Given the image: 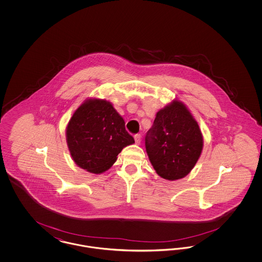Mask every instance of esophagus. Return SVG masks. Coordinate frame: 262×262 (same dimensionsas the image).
I'll return each mask as SVG.
<instances>
[{
  "mask_svg": "<svg viewBox=\"0 0 262 262\" xmlns=\"http://www.w3.org/2000/svg\"><path fill=\"white\" fill-rule=\"evenodd\" d=\"M135 140H136V143L139 144L140 143V140H141V136L140 135H136L135 136Z\"/></svg>",
  "mask_w": 262,
  "mask_h": 262,
  "instance_id": "esophagus-1",
  "label": "esophagus"
}]
</instances>
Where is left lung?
<instances>
[{
	"label": "left lung",
	"instance_id": "obj_1",
	"mask_svg": "<svg viewBox=\"0 0 262 262\" xmlns=\"http://www.w3.org/2000/svg\"><path fill=\"white\" fill-rule=\"evenodd\" d=\"M145 147L151 165L163 179L176 181L190 173L201 155L203 137L182 101L174 99L156 113Z\"/></svg>",
	"mask_w": 262,
	"mask_h": 262
}]
</instances>
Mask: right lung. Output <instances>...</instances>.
Instances as JSON below:
<instances>
[{
	"label": "right lung",
	"instance_id": "1",
	"mask_svg": "<svg viewBox=\"0 0 262 262\" xmlns=\"http://www.w3.org/2000/svg\"><path fill=\"white\" fill-rule=\"evenodd\" d=\"M66 139L74 162L93 174L110 169L118 154L135 143L112 103L98 98L84 100L75 110L67 125Z\"/></svg>",
	"mask_w": 262,
	"mask_h": 262
}]
</instances>
